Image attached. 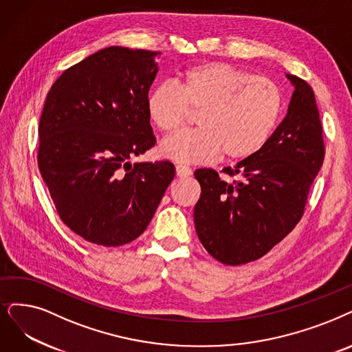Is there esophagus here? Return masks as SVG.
<instances>
[{"label":"esophagus","mask_w":352,"mask_h":352,"mask_svg":"<svg viewBox=\"0 0 352 352\" xmlns=\"http://www.w3.org/2000/svg\"><path fill=\"white\" fill-rule=\"evenodd\" d=\"M190 175H192V168H190V167L182 166V164L176 166V176H177V177L184 179V177H189Z\"/></svg>","instance_id":"34e87169"}]
</instances>
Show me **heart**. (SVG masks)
I'll use <instances>...</instances> for the list:
<instances>
[{
    "mask_svg": "<svg viewBox=\"0 0 352 352\" xmlns=\"http://www.w3.org/2000/svg\"><path fill=\"white\" fill-rule=\"evenodd\" d=\"M151 121L163 133L184 127L189 111H199V130L179 133L160 144V156L176 163L204 164L222 153L227 160L247 159L264 147L283 111L276 83L222 62L186 69L180 88L162 83L147 100Z\"/></svg>",
    "mask_w": 352,
    "mask_h": 352,
    "instance_id": "1",
    "label": "heart"
}]
</instances>
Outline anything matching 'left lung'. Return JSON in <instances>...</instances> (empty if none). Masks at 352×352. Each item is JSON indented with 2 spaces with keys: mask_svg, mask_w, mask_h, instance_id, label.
Listing matches in <instances>:
<instances>
[{
  "mask_svg": "<svg viewBox=\"0 0 352 352\" xmlns=\"http://www.w3.org/2000/svg\"><path fill=\"white\" fill-rule=\"evenodd\" d=\"M294 87L285 120L252 156L225 167L236 180L221 179L212 168H198L201 198L195 228L215 260L241 265L258 260L300 221L325 146L314 89L286 75Z\"/></svg>",
  "mask_w": 352,
  "mask_h": 352,
  "instance_id": "obj_1",
  "label": "left lung"
}]
</instances>
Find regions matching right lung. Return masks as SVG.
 <instances>
[{
  "instance_id": "add662e5",
  "label": "right lung",
  "mask_w": 352,
  "mask_h": 352,
  "mask_svg": "<svg viewBox=\"0 0 352 352\" xmlns=\"http://www.w3.org/2000/svg\"><path fill=\"white\" fill-rule=\"evenodd\" d=\"M159 52L111 46L56 80L38 124L37 163L60 219L104 247L144 232L175 177L167 162L130 163L156 144L147 109Z\"/></svg>"
}]
</instances>
